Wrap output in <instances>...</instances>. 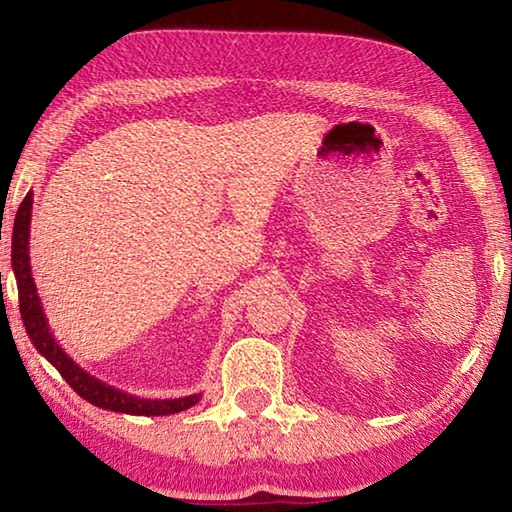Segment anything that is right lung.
Segmentation results:
<instances>
[{"mask_svg":"<svg viewBox=\"0 0 512 512\" xmlns=\"http://www.w3.org/2000/svg\"><path fill=\"white\" fill-rule=\"evenodd\" d=\"M31 210H33V194L29 192L15 216L11 264H13V273L17 282V296H20L22 323H24V329H27L31 343L36 345V350L42 354V357H45L51 366L63 375V379L83 397V400H88L90 404L106 411L128 413V415H171V413L185 411L201 400V393L176 397V400H146V397L124 393L119 391V388L106 384V381L90 375L88 370H83L79 363L60 348L49 329L45 309H42L36 282H33V275H31V262H29Z\"/></svg>","mask_w":512,"mask_h":512,"instance_id":"add662e5","label":"right lung"}]
</instances>
